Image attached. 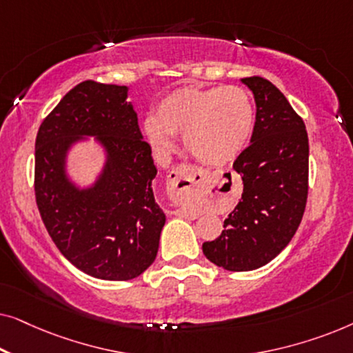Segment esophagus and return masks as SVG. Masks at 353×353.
<instances>
[{"mask_svg":"<svg viewBox=\"0 0 353 353\" xmlns=\"http://www.w3.org/2000/svg\"><path fill=\"white\" fill-rule=\"evenodd\" d=\"M204 180V173L190 165H178L168 173L167 176V191L170 199L175 204H185L190 197L194 194V191L199 186V183ZM178 215L188 216L190 212L185 209L176 210Z\"/></svg>","mask_w":353,"mask_h":353,"instance_id":"34e87169","label":"esophagus"}]
</instances>
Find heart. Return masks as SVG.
I'll use <instances>...</instances> for the list:
<instances>
[{"label":"heart","mask_w":353,"mask_h":353,"mask_svg":"<svg viewBox=\"0 0 353 353\" xmlns=\"http://www.w3.org/2000/svg\"><path fill=\"white\" fill-rule=\"evenodd\" d=\"M255 105L248 90L233 85L183 86L163 96L156 119L143 123V133L157 154H168L173 137L183 134L185 149L210 167L234 162L250 141Z\"/></svg>","instance_id":"1"}]
</instances>
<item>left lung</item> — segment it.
I'll list each match as a JSON object with an SVG mask.
<instances>
[{
    "instance_id": "1",
    "label": "left lung",
    "mask_w": 353,
    "mask_h": 353,
    "mask_svg": "<svg viewBox=\"0 0 353 353\" xmlns=\"http://www.w3.org/2000/svg\"><path fill=\"white\" fill-rule=\"evenodd\" d=\"M241 81L255 99L250 144L233 168L243 178V197L215 241L202 244L212 263L250 272L276 257L301 225L308 194V137L303 120L281 91L262 77Z\"/></svg>"
}]
</instances>
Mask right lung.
<instances>
[{"label": "right lung", "mask_w": 353, "mask_h": 353, "mask_svg": "<svg viewBox=\"0 0 353 353\" xmlns=\"http://www.w3.org/2000/svg\"><path fill=\"white\" fill-rule=\"evenodd\" d=\"M128 86L86 80L43 120L35 141V197L61 254L90 276L127 281L156 260L165 214L154 199L151 146L128 103ZM93 136L105 165L80 188L66 173L77 142Z\"/></svg>", "instance_id": "obj_1"}]
</instances>
